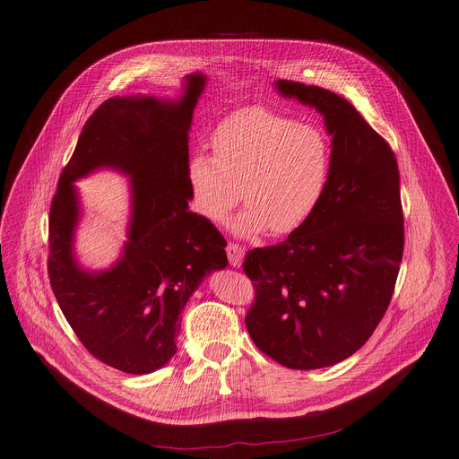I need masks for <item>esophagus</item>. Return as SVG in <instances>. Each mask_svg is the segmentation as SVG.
Here are the masks:
<instances>
[{"mask_svg":"<svg viewBox=\"0 0 459 459\" xmlns=\"http://www.w3.org/2000/svg\"><path fill=\"white\" fill-rule=\"evenodd\" d=\"M227 255H229V261H230V265H232L234 269H239V267L243 265L245 250H243L239 245L229 243V245H227Z\"/></svg>","mask_w":459,"mask_h":459,"instance_id":"34e87169","label":"esophagus"}]
</instances>
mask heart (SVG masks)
I'll return each mask as SVG.
<instances>
[{
    "instance_id": "obj_1",
    "label": "heart",
    "mask_w": 459,
    "mask_h": 459,
    "mask_svg": "<svg viewBox=\"0 0 459 459\" xmlns=\"http://www.w3.org/2000/svg\"><path fill=\"white\" fill-rule=\"evenodd\" d=\"M214 156L194 152L186 161L192 209L221 225L241 200L232 223L243 238L271 229L299 230L319 207L333 172V143L323 128L271 110L245 107L225 116L211 136Z\"/></svg>"
}]
</instances>
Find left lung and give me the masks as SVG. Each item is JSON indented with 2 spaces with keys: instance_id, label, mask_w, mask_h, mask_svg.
Returning a JSON list of instances; mask_svg holds the SVG:
<instances>
[{
  "instance_id": "left-lung-1",
  "label": "left lung",
  "mask_w": 459,
  "mask_h": 459,
  "mask_svg": "<svg viewBox=\"0 0 459 459\" xmlns=\"http://www.w3.org/2000/svg\"><path fill=\"white\" fill-rule=\"evenodd\" d=\"M287 100L316 108L333 138V172L312 218L245 257L255 299L245 323L255 347L296 370L336 365L381 321L403 255L394 152L342 96L278 80Z\"/></svg>"
}]
</instances>
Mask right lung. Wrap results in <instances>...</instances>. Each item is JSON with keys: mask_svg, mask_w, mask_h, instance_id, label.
<instances>
[{"mask_svg": "<svg viewBox=\"0 0 459 459\" xmlns=\"http://www.w3.org/2000/svg\"><path fill=\"white\" fill-rule=\"evenodd\" d=\"M205 85V74L192 73L174 100L136 94L101 103L50 205L48 278L59 308L94 358L126 374L169 363L186 301L229 265L223 236L188 211V130ZM103 168L129 178L131 218L120 257L91 272L75 257L82 208L74 183Z\"/></svg>", "mask_w": 459, "mask_h": 459, "instance_id": "obj_1", "label": "right lung"}]
</instances>
